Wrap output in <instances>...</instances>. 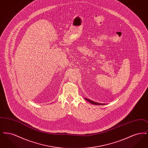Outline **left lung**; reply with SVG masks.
I'll use <instances>...</instances> for the list:
<instances>
[{
  "instance_id": "left-lung-1",
  "label": "left lung",
  "mask_w": 148,
  "mask_h": 148,
  "mask_svg": "<svg viewBox=\"0 0 148 148\" xmlns=\"http://www.w3.org/2000/svg\"><path fill=\"white\" fill-rule=\"evenodd\" d=\"M88 101H89V102H90L91 104H94V105H105L104 104H102V103H97V102H94V101H92V100H89V99H88L87 98H85Z\"/></svg>"
}]
</instances>
